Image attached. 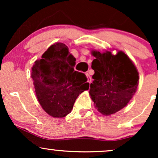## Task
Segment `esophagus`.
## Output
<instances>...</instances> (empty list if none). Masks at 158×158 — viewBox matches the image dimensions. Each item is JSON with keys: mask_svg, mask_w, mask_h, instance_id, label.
<instances>
[{"mask_svg": "<svg viewBox=\"0 0 158 158\" xmlns=\"http://www.w3.org/2000/svg\"><path fill=\"white\" fill-rule=\"evenodd\" d=\"M86 77L88 78V81L89 83L91 82V77H90V76L89 75V73H86Z\"/></svg>", "mask_w": 158, "mask_h": 158, "instance_id": "1", "label": "esophagus"}]
</instances>
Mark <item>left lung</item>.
Returning <instances> with one entry per match:
<instances>
[{
    "label": "left lung",
    "instance_id": "1",
    "mask_svg": "<svg viewBox=\"0 0 158 158\" xmlns=\"http://www.w3.org/2000/svg\"><path fill=\"white\" fill-rule=\"evenodd\" d=\"M95 57L91 68L94 70L89 94L94 106L101 114L110 115L126 107L135 95L139 83L135 65L123 51L92 50Z\"/></svg>",
    "mask_w": 158,
    "mask_h": 158
}]
</instances>
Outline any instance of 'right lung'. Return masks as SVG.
<instances>
[{
  "label": "right lung",
  "instance_id": "obj_1",
  "mask_svg": "<svg viewBox=\"0 0 158 158\" xmlns=\"http://www.w3.org/2000/svg\"><path fill=\"white\" fill-rule=\"evenodd\" d=\"M75 64L68 46L57 42L32 66L31 77L38 101L51 117L68 115L79 94L89 88L85 74L74 70Z\"/></svg>",
  "mask_w": 158,
  "mask_h": 158
}]
</instances>
